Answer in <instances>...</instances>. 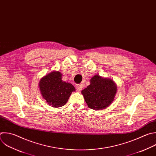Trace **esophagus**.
Here are the masks:
<instances>
[{
	"mask_svg": "<svg viewBox=\"0 0 156 156\" xmlns=\"http://www.w3.org/2000/svg\"><path fill=\"white\" fill-rule=\"evenodd\" d=\"M75 86H76V89H77V90H78V91H80V90H81L82 87H81V85H80V84H76Z\"/></svg>",
	"mask_w": 156,
	"mask_h": 156,
	"instance_id": "34e87169",
	"label": "esophagus"
}]
</instances>
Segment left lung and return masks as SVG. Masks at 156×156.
Listing matches in <instances>:
<instances>
[{
	"label": "left lung",
	"mask_w": 156,
	"mask_h": 156,
	"mask_svg": "<svg viewBox=\"0 0 156 156\" xmlns=\"http://www.w3.org/2000/svg\"><path fill=\"white\" fill-rule=\"evenodd\" d=\"M117 92V85L113 80L94 75L90 84L81 91L87 106L94 110L106 109L113 101Z\"/></svg>",
	"instance_id": "8db88e82"
}]
</instances>
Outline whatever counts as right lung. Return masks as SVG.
Listing matches in <instances>:
<instances>
[{
    "label": "right lung",
    "mask_w": 156,
    "mask_h": 156,
    "mask_svg": "<svg viewBox=\"0 0 156 156\" xmlns=\"http://www.w3.org/2000/svg\"><path fill=\"white\" fill-rule=\"evenodd\" d=\"M62 73L53 71L43 77L39 82V88L43 98L49 105L59 108L66 104L75 87L62 80Z\"/></svg>",
    "instance_id": "right-lung-1"
}]
</instances>
